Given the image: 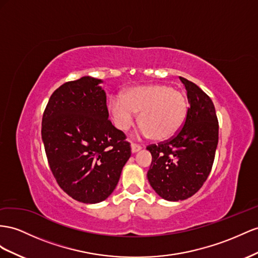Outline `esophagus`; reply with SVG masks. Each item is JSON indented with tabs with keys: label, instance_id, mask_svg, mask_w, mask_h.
Instances as JSON below:
<instances>
[{
	"label": "esophagus",
	"instance_id": "esophagus-1",
	"mask_svg": "<svg viewBox=\"0 0 258 258\" xmlns=\"http://www.w3.org/2000/svg\"><path fill=\"white\" fill-rule=\"evenodd\" d=\"M142 148L140 145H138V144H136V143H132L131 144V152L132 153H137V152H139L140 151Z\"/></svg>",
	"mask_w": 258,
	"mask_h": 258
}]
</instances>
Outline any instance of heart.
Here are the masks:
<instances>
[{
	"label": "heart",
	"mask_w": 258,
	"mask_h": 258,
	"mask_svg": "<svg viewBox=\"0 0 258 258\" xmlns=\"http://www.w3.org/2000/svg\"><path fill=\"white\" fill-rule=\"evenodd\" d=\"M185 95L167 85L134 87L122 96L109 100V112L118 129L126 131L134 126L140 113L141 132L155 140H166L182 127L187 114Z\"/></svg>",
	"instance_id": "obj_1"
}]
</instances>
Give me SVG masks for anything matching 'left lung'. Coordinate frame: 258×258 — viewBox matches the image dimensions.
I'll list each match as a JSON object with an SVG mask.
<instances>
[{"mask_svg": "<svg viewBox=\"0 0 258 258\" xmlns=\"http://www.w3.org/2000/svg\"><path fill=\"white\" fill-rule=\"evenodd\" d=\"M179 78L190 104L182 129L171 140L146 148L152 154L149 182L159 197L171 202L186 200L201 189L218 144V120L211 97L196 83Z\"/></svg>", "mask_w": 258, "mask_h": 258, "instance_id": "obj_1", "label": "left lung"}]
</instances>
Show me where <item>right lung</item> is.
<instances>
[{"mask_svg": "<svg viewBox=\"0 0 258 258\" xmlns=\"http://www.w3.org/2000/svg\"><path fill=\"white\" fill-rule=\"evenodd\" d=\"M103 81L90 76L55 90L42 118V141L58 185L86 204L106 200L131 156L126 136L108 120Z\"/></svg>", "mask_w": 258, "mask_h": 258, "instance_id": "right-lung-1", "label": "right lung"}]
</instances>
